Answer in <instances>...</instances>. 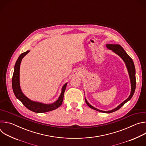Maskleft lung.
I'll return each mask as SVG.
<instances>
[{
	"label": "left lung",
	"mask_w": 146,
	"mask_h": 146,
	"mask_svg": "<svg viewBox=\"0 0 146 146\" xmlns=\"http://www.w3.org/2000/svg\"><path fill=\"white\" fill-rule=\"evenodd\" d=\"M106 47L108 49H109V50H111L112 51H113L114 52H115V54H117L118 56H119L122 58V59L123 60L125 64V65L127 66L128 73H129L130 81H131V91L130 95L126 100H125L117 108H115V109H114L111 110H109V111H103V110H99V109L94 108V106H91L90 104L88 102V101L87 100L86 98H85V100H86L87 105L90 108H91L95 110L98 111L99 112L105 113H113V112H114V111L118 110L123 105H125V103H126L127 102H128L133 96L135 91V88H136V76H135L136 70H135V68L134 63H133V61L132 59L127 54V53L125 52V51L123 50V48L120 45H119V44H106Z\"/></svg>",
	"instance_id": "left-lung-1"
}]
</instances>
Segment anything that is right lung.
Listing matches in <instances>:
<instances>
[{
	"instance_id": "right-lung-1",
	"label": "right lung",
	"mask_w": 146,
	"mask_h": 146,
	"mask_svg": "<svg viewBox=\"0 0 146 146\" xmlns=\"http://www.w3.org/2000/svg\"><path fill=\"white\" fill-rule=\"evenodd\" d=\"M29 52L27 51L21 54L16 61L14 66V73L12 78V87L14 94L16 98L22 102L23 105L29 110L37 113H46L56 109L61 106L64 99V92L65 91L68 83H65L62 88V91L60 96L57 100L51 104H44L41 102L32 101L28 98L22 92L20 87L19 83V68L21 62L23 58Z\"/></svg>"
}]
</instances>
